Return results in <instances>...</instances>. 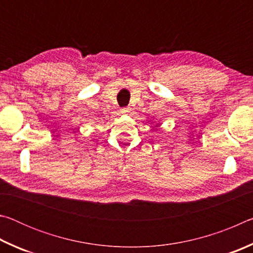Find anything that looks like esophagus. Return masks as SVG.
I'll return each mask as SVG.
<instances>
[{"label":"esophagus","mask_w":253,"mask_h":253,"mask_svg":"<svg viewBox=\"0 0 253 253\" xmlns=\"http://www.w3.org/2000/svg\"><path fill=\"white\" fill-rule=\"evenodd\" d=\"M121 113H122V114H127V113H128V108H123V109L121 110Z\"/></svg>","instance_id":"34e87169"}]
</instances>
